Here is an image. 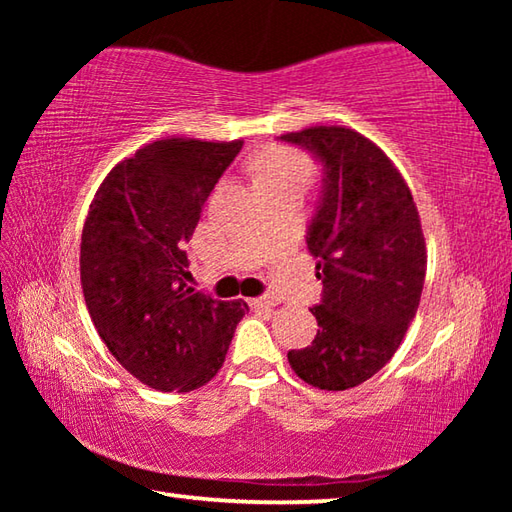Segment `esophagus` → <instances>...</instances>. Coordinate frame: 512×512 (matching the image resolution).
<instances>
[{"label":"esophagus","mask_w":512,"mask_h":512,"mask_svg":"<svg viewBox=\"0 0 512 512\" xmlns=\"http://www.w3.org/2000/svg\"><path fill=\"white\" fill-rule=\"evenodd\" d=\"M248 305L250 307H255V309H271V307H275L277 302L273 300V298H253V300H248Z\"/></svg>","instance_id":"esophagus-1"}]
</instances>
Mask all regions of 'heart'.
Segmentation results:
<instances>
[{
    "mask_svg": "<svg viewBox=\"0 0 512 512\" xmlns=\"http://www.w3.org/2000/svg\"><path fill=\"white\" fill-rule=\"evenodd\" d=\"M257 185H273V183H302L307 185L311 178V164L291 149L282 146H268L262 153H257L253 162Z\"/></svg>",
    "mask_w": 512,
    "mask_h": 512,
    "instance_id": "heart-1",
    "label": "heart"
}]
</instances>
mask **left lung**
<instances>
[{
	"mask_svg": "<svg viewBox=\"0 0 512 512\" xmlns=\"http://www.w3.org/2000/svg\"><path fill=\"white\" fill-rule=\"evenodd\" d=\"M323 164V196L307 230L323 300L318 332L287 357L320 391H348L393 359L420 305L427 246L402 173L368 137L345 126L287 133Z\"/></svg>",
	"mask_w": 512,
	"mask_h": 512,
	"instance_id": "8db88e82",
	"label": "left lung"
}]
</instances>
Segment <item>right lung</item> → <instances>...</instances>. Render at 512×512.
I'll use <instances>...</instances> for the list:
<instances>
[{"label":"right lung","instance_id":"obj_1","mask_svg":"<svg viewBox=\"0 0 512 512\" xmlns=\"http://www.w3.org/2000/svg\"><path fill=\"white\" fill-rule=\"evenodd\" d=\"M244 142L167 137L103 180L81 235V287L103 343L142 384L189 393L221 370L248 305L189 287L185 244Z\"/></svg>","mask_w":512,"mask_h":512}]
</instances>
